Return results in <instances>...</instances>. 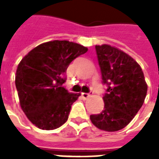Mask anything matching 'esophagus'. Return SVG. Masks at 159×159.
I'll return each mask as SVG.
<instances>
[{
	"instance_id": "obj_1",
	"label": "esophagus",
	"mask_w": 159,
	"mask_h": 159,
	"mask_svg": "<svg viewBox=\"0 0 159 159\" xmlns=\"http://www.w3.org/2000/svg\"><path fill=\"white\" fill-rule=\"evenodd\" d=\"M92 93H93L92 92H90V93H82V98L84 99V100H86L89 97L92 95Z\"/></svg>"
}]
</instances>
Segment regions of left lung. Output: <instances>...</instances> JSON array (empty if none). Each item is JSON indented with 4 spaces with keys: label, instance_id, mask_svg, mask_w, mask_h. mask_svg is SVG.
<instances>
[{
    "label": "left lung",
    "instance_id": "obj_1",
    "mask_svg": "<svg viewBox=\"0 0 159 159\" xmlns=\"http://www.w3.org/2000/svg\"><path fill=\"white\" fill-rule=\"evenodd\" d=\"M104 93V110L90 115L98 129L108 132L126 127L142 107L147 92L144 74L138 63L123 51L110 45L95 46Z\"/></svg>",
    "mask_w": 159,
    "mask_h": 159
}]
</instances>
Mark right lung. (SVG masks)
I'll return each instance as SVG.
<instances>
[{
  "mask_svg": "<svg viewBox=\"0 0 159 159\" xmlns=\"http://www.w3.org/2000/svg\"><path fill=\"white\" fill-rule=\"evenodd\" d=\"M88 51L69 41H52L32 49L20 61L15 85L23 111L41 129H55L66 123L80 93L63 87L71 61Z\"/></svg>",
  "mask_w": 159,
  "mask_h": 159,
  "instance_id": "1",
  "label": "right lung"
}]
</instances>
